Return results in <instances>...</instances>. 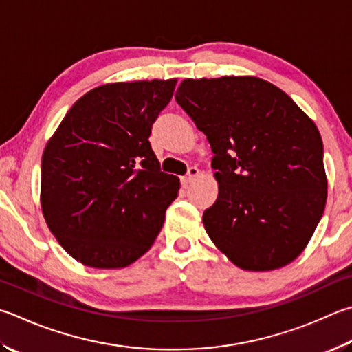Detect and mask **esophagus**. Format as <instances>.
Segmentation results:
<instances>
[{"label":"esophagus","mask_w":352,"mask_h":352,"mask_svg":"<svg viewBox=\"0 0 352 352\" xmlns=\"http://www.w3.org/2000/svg\"><path fill=\"white\" fill-rule=\"evenodd\" d=\"M198 175H200V170H198L197 168H190L189 172H188V175L182 177V184H183V186H188V184L192 183Z\"/></svg>","instance_id":"obj_1"}]
</instances>
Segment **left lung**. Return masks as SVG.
Instances as JSON below:
<instances>
[{
  "instance_id": "1",
  "label": "left lung",
  "mask_w": 352,
  "mask_h": 352,
  "mask_svg": "<svg viewBox=\"0 0 352 352\" xmlns=\"http://www.w3.org/2000/svg\"><path fill=\"white\" fill-rule=\"evenodd\" d=\"M175 100L214 152L219 195L203 212L209 239L245 271L289 265L327 204L314 121L282 89L251 75L186 78Z\"/></svg>"
}]
</instances>
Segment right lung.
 Instances as JSON below:
<instances>
[{
    "mask_svg": "<svg viewBox=\"0 0 352 352\" xmlns=\"http://www.w3.org/2000/svg\"><path fill=\"white\" fill-rule=\"evenodd\" d=\"M175 78L107 82L70 107L44 148L41 210L76 261L120 270L154 245L180 178L160 170L151 127Z\"/></svg>",
    "mask_w": 352,
    "mask_h": 352,
    "instance_id": "1",
    "label": "right lung"
}]
</instances>
